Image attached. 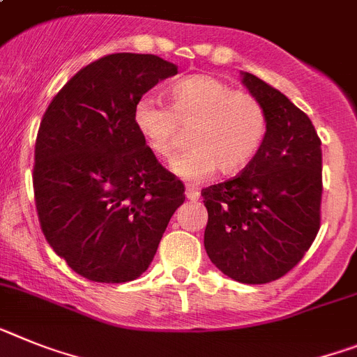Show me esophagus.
<instances>
[{
    "label": "esophagus",
    "mask_w": 357,
    "mask_h": 357,
    "mask_svg": "<svg viewBox=\"0 0 357 357\" xmlns=\"http://www.w3.org/2000/svg\"><path fill=\"white\" fill-rule=\"evenodd\" d=\"M185 197H188V200H199L200 191L197 190L195 185H188V188H185Z\"/></svg>",
    "instance_id": "obj_1"
}]
</instances>
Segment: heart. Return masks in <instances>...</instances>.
I'll use <instances>...</instances> for the list:
<instances>
[{"instance_id":"obj_1","label":"heart","mask_w":357,"mask_h":357,"mask_svg":"<svg viewBox=\"0 0 357 357\" xmlns=\"http://www.w3.org/2000/svg\"><path fill=\"white\" fill-rule=\"evenodd\" d=\"M133 124L149 151L169 158L190 130L191 148L172 162L185 181H206L218 169L238 175L260 153L267 137V114L258 97L234 90L213 75L195 74L169 88V106L142 97L133 108Z\"/></svg>"}]
</instances>
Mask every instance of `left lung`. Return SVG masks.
Returning a JSON list of instances; mask_svg holds the SVG:
<instances>
[{"instance_id":"1","label":"left lung","mask_w":357,"mask_h":357,"mask_svg":"<svg viewBox=\"0 0 357 357\" xmlns=\"http://www.w3.org/2000/svg\"><path fill=\"white\" fill-rule=\"evenodd\" d=\"M242 83L266 108L267 137L248 169L202 190L204 248L229 278L258 285L287 274L318 234L321 141L282 91L248 72Z\"/></svg>"}]
</instances>
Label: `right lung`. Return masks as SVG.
<instances>
[{
  "mask_svg": "<svg viewBox=\"0 0 357 357\" xmlns=\"http://www.w3.org/2000/svg\"><path fill=\"white\" fill-rule=\"evenodd\" d=\"M176 72L151 54H109L79 70L43 115L32 175L39 224L91 282L139 278L184 204V184L133 124L137 100Z\"/></svg>",
  "mask_w": 357,
  "mask_h": 357,
  "instance_id": "obj_1",
  "label": "right lung"
}]
</instances>
